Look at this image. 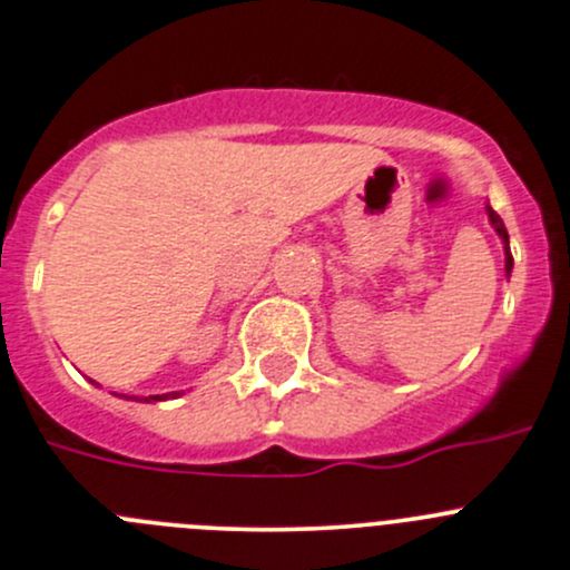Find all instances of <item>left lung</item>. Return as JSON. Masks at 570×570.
<instances>
[{
    "instance_id": "obj_1",
    "label": "left lung",
    "mask_w": 570,
    "mask_h": 570,
    "mask_svg": "<svg viewBox=\"0 0 570 570\" xmlns=\"http://www.w3.org/2000/svg\"><path fill=\"white\" fill-rule=\"evenodd\" d=\"M487 214H489V223H492V228L498 230V236H500V238H503V249H505V274H511V268H513V258H511V247H508V230H505L503 219H500L498 214H494L492 209H489V206H487Z\"/></svg>"
}]
</instances>
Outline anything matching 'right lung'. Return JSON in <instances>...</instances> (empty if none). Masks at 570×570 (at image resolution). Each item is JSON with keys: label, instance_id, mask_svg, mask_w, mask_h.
<instances>
[{"label": "right lung", "instance_id": "obj_1", "mask_svg": "<svg viewBox=\"0 0 570 570\" xmlns=\"http://www.w3.org/2000/svg\"><path fill=\"white\" fill-rule=\"evenodd\" d=\"M168 396H179V394H157V396H140V400H144V402H151V400H155V402H160V400H168ZM130 400H132V396H130Z\"/></svg>", "mask_w": 570, "mask_h": 570}]
</instances>
